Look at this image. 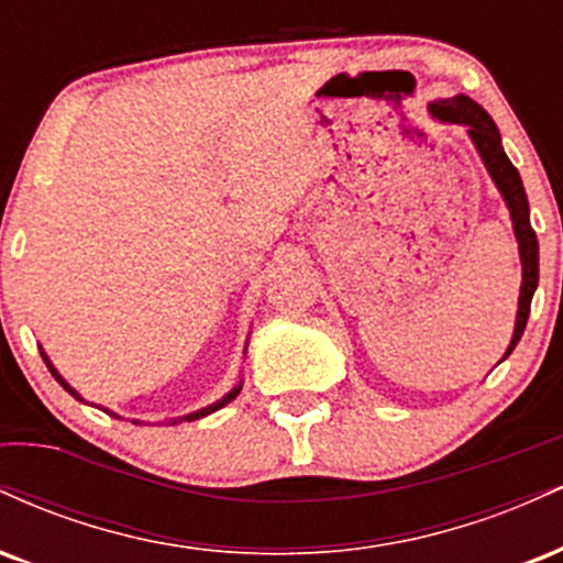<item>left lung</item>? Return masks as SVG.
Masks as SVG:
<instances>
[{
    "instance_id": "8db88e82",
    "label": "left lung",
    "mask_w": 563,
    "mask_h": 563,
    "mask_svg": "<svg viewBox=\"0 0 563 563\" xmlns=\"http://www.w3.org/2000/svg\"><path fill=\"white\" fill-rule=\"evenodd\" d=\"M429 115L439 124H457L466 126L468 140L474 142L476 153H479L484 169H487L489 179H493L497 192L508 206L510 224H514L516 243H519V262H521V290H519V309H516V322H514V335H510V344L506 354L500 357L508 360V354L514 352L519 344L521 333H525L527 320H529V303H532L534 290H538V277H540V245L538 235H534L532 224H529V200L521 185L519 172L510 164L506 151H503L500 132H497L493 115H489L479 102H474L466 95L448 97V100H434L429 102Z\"/></svg>"
}]
</instances>
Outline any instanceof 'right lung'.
I'll return each mask as SVG.
<instances>
[{
    "label": "right lung",
    "instance_id": "add662e5",
    "mask_svg": "<svg viewBox=\"0 0 563 563\" xmlns=\"http://www.w3.org/2000/svg\"><path fill=\"white\" fill-rule=\"evenodd\" d=\"M245 349H249V339H245ZM245 349H243V354H245ZM42 357H44V363H47V367H49V373H53V376H55V380H57V384H60V386H63V389H66V391L70 394V397H76V399H79V402H87V399H84V397H81V394H79V391H76V389H74V386H70V384H68V380L60 376V373H57V367L53 365V360H49V357H47V352H44V349H42ZM241 389H243V378H241V380H238V384H235V386H232V389H230L228 394H224V397H219V399H217V402H211V405L200 407V410H192V412H187V416H179V418H169V421H166V423H169V426H177V423H183V421H187V423H190V421H198V418H206V416H211V412H217V410H219V407H224V405H228V402H232V399H235V397H238V394H241ZM87 405H89V402H87ZM95 407H100V405H95ZM100 410L111 412V416H113V418H121V416H119V412L108 410V407H100ZM132 423H142V421H132Z\"/></svg>",
    "mask_w": 563,
    "mask_h": 563
}]
</instances>
